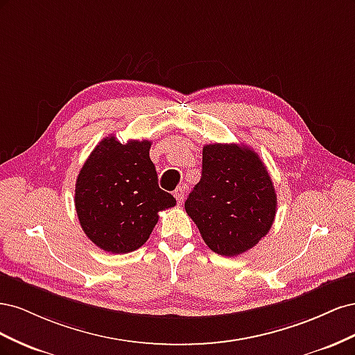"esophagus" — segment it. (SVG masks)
<instances>
[{"label":"esophagus","mask_w":355,"mask_h":355,"mask_svg":"<svg viewBox=\"0 0 355 355\" xmlns=\"http://www.w3.org/2000/svg\"><path fill=\"white\" fill-rule=\"evenodd\" d=\"M173 196L176 197L178 202H179V204H182V202H184V200H185V189L182 188V187H179V188L173 192Z\"/></svg>","instance_id":"1"}]
</instances>
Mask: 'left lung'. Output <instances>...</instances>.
<instances>
[{"instance_id": "obj_1", "label": "left lung", "mask_w": 355, "mask_h": 355, "mask_svg": "<svg viewBox=\"0 0 355 355\" xmlns=\"http://www.w3.org/2000/svg\"><path fill=\"white\" fill-rule=\"evenodd\" d=\"M209 249L220 256L250 250L271 230L277 194L270 173L254 151L237 144L202 148L198 184L185 201Z\"/></svg>"}]
</instances>
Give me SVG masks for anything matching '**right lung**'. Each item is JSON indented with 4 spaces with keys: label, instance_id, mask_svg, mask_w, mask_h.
Returning <instances> with one entry per match:
<instances>
[{
    "label": "right lung",
    "instance_id": "obj_1",
    "mask_svg": "<svg viewBox=\"0 0 355 355\" xmlns=\"http://www.w3.org/2000/svg\"><path fill=\"white\" fill-rule=\"evenodd\" d=\"M151 141L120 144L105 137L85 159L75 184V209L85 235L102 250L128 253L144 245L158 211L175 197L158 187Z\"/></svg>",
    "mask_w": 355,
    "mask_h": 355
}]
</instances>
